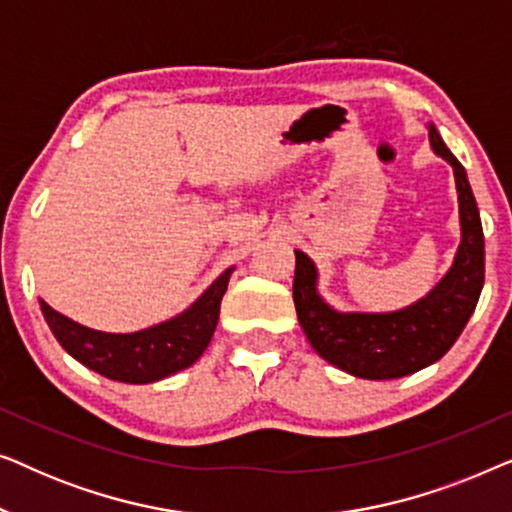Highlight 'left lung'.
<instances>
[{"instance_id":"8db88e82","label":"left lung","mask_w":512,"mask_h":512,"mask_svg":"<svg viewBox=\"0 0 512 512\" xmlns=\"http://www.w3.org/2000/svg\"><path fill=\"white\" fill-rule=\"evenodd\" d=\"M429 139L454 170L461 244L452 268L422 300L387 314L333 310L319 296L312 258L296 249L293 303L307 340L321 359L363 380H394L436 363L464 331L485 284V235L466 170L436 125H429Z\"/></svg>"}]
</instances>
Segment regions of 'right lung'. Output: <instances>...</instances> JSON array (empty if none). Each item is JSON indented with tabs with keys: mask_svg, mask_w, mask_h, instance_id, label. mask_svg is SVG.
I'll list each match as a JSON object with an SVG mask.
<instances>
[{
	"mask_svg": "<svg viewBox=\"0 0 512 512\" xmlns=\"http://www.w3.org/2000/svg\"><path fill=\"white\" fill-rule=\"evenodd\" d=\"M235 268H228L195 303L177 317L137 333H102L76 324L39 300L48 328L62 349L109 380L149 384L193 366L212 340L221 298Z\"/></svg>",
	"mask_w": 512,
	"mask_h": 512,
	"instance_id": "1",
	"label": "right lung"
}]
</instances>
